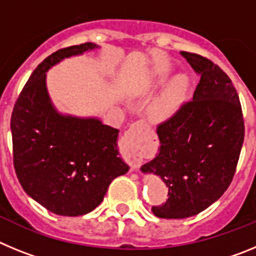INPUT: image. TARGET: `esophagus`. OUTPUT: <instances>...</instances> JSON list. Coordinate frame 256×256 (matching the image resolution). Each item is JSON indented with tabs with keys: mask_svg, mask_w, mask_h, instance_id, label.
<instances>
[{
	"mask_svg": "<svg viewBox=\"0 0 256 256\" xmlns=\"http://www.w3.org/2000/svg\"><path fill=\"white\" fill-rule=\"evenodd\" d=\"M148 130V126L144 122H136L130 126V130L124 133L120 144V152L132 169L138 168L142 164V138L144 133Z\"/></svg>",
	"mask_w": 256,
	"mask_h": 256,
	"instance_id": "34e87169",
	"label": "esophagus"
}]
</instances>
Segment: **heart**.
Segmentation results:
<instances>
[{
	"label": "heart",
	"mask_w": 256,
	"mask_h": 256,
	"mask_svg": "<svg viewBox=\"0 0 256 256\" xmlns=\"http://www.w3.org/2000/svg\"><path fill=\"white\" fill-rule=\"evenodd\" d=\"M187 90V79L186 76H178L172 80L160 94L159 97H156L155 101L151 105V112L156 118H165L170 115L177 108L180 102L182 101L183 96Z\"/></svg>",
	"instance_id": "b5f03b06"
}]
</instances>
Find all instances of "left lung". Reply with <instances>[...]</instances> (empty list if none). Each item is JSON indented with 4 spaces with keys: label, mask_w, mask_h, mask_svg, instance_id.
Segmentation results:
<instances>
[{
    "label": "left lung",
    "mask_w": 256,
    "mask_h": 256,
    "mask_svg": "<svg viewBox=\"0 0 256 256\" xmlns=\"http://www.w3.org/2000/svg\"><path fill=\"white\" fill-rule=\"evenodd\" d=\"M201 76L192 100L158 126L159 154L141 166L168 187L156 216L183 219L216 202L232 182L244 144L245 126L236 88L209 58L180 52Z\"/></svg>",
    "instance_id": "8db88e82"
}]
</instances>
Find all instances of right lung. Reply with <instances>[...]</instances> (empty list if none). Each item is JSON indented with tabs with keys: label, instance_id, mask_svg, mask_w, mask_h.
<instances>
[{
	"label": "right lung",
	"instance_id": "right-lung-1",
	"mask_svg": "<svg viewBox=\"0 0 256 256\" xmlns=\"http://www.w3.org/2000/svg\"><path fill=\"white\" fill-rule=\"evenodd\" d=\"M98 48L94 44L58 50L32 73L11 115L14 166L22 190L58 216H78L102 202L112 180L130 166L118 151L119 130L98 118L58 112L46 73L66 58Z\"/></svg>",
	"mask_w": 256,
	"mask_h": 256
}]
</instances>
